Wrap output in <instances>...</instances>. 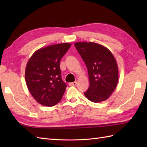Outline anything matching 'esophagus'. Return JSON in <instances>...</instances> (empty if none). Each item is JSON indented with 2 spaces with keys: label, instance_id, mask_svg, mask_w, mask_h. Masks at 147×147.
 I'll return each mask as SVG.
<instances>
[{
  "label": "esophagus",
  "instance_id": "1",
  "mask_svg": "<svg viewBox=\"0 0 147 147\" xmlns=\"http://www.w3.org/2000/svg\"><path fill=\"white\" fill-rule=\"evenodd\" d=\"M77 85V82H72V83H69V85L72 86H76Z\"/></svg>",
  "mask_w": 147,
  "mask_h": 147
}]
</instances>
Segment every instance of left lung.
<instances>
[{
	"mask_svg": "<svg viewBox=\"0 0 147 147\" xmlns=\"http://www.w3.org/2000/svg\"><path fill=\"white\" fill-rule=\"evenodd\" d=\"M74 46L88 69L90 86L86 97L93 102L107 100L118 82V68L115 59L109 50L93 42H77Z\"/></svg>",
	"mask_w": 147,
	"mask_h": 147,
	"instance_id": "8db88e82",
	"label": "left lung"
}]
</instances>
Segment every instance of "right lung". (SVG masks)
I'll return each mask as SVG.
<instances>
[{
	"instance_id": "right-lung-1",
	"label": "right lung",
	"mask_w": 147,
	"mask_h": 147,
	"mask_svg": "<svg viewBox=\"0 0 147 147\" xmlns=\"http://www.w3.org/2000/svg\"><path fill=\"white\" fill-rule=\"evenodd\" d=\"M71 45L60 43L40 49L28 62L26 85L33 98L42 105L51 107L61 100L67 85L62 79L60 61Z\"/></svg>"
}]
</instances>
